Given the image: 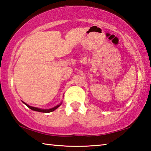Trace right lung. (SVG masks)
I'll list each match as a JSON object with an SVG mask.
<instances>
[{
    "mask_svg": "<svg viewBox=\"0 0 151 151\" xmlns=\"http://www.w3.org/2000/svg\"><path fill=\"white\" fill-rule=\"evenodd\" d=\"M23 102V101H22ZM24 104L26 106H27L28 108H30V109L33 110V111H38V112H42V113H50V112H52L54 111V110H55L57 109V108L59 107L61 104H62V103H61L60 104L56 105V106H55L53 108H51V109H40V108H37V107H32V106H30V105H28V104H25L24 102H23Z\"/></svg>",
    "mask_w": 151,
    "mask_h": 151,
    "instance_id": "obj_1",
    "label": "right lung"
}]
</instances>
